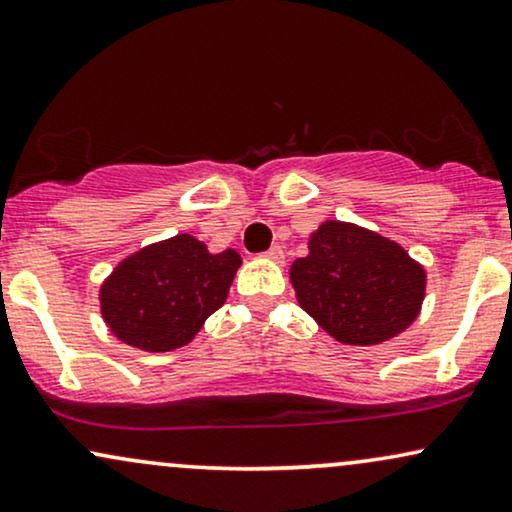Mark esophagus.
<instances>
[{"label":"esophagus","instance_id":"1","mask_svg":"<svg viewBox=\"0 0 512 512\" xmlns=\"http://www.w3.org/2000/svg\"><path fill=\"white\" fill-rule=\"evenodd\" d=\"M266 258H270V261H275V263H280L282 258H285V254H282V246L280 244H275V246H270V249L266 251V254H263Z\"/></svg>","mask_w":512,"mask_h":512}]
</instances>
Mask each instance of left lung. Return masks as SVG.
Segmentation results:
<instances>
[{"label":"left lung","mask_w":512,"mask_h":512,"mask_svg":"<svg viewBox=\"0 0 512 512\" xmlns=\"http://www.w3.org/2000/svg\"><path fill=\"white\" fill-rule=\"evenodd\" d=\"M296 299L337 342H387L418 318L425 270L399 244L351 223L327 220L292 270Z\"/></svg>","instance_id":"1"}]
</instances>
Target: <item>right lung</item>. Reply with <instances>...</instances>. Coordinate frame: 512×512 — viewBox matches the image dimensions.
<instances>
[{"instance_id":"obj_1","label":"right lung","mask_w":512,"mask_h":512,"mask_svg":"<svg viewBox=\"0 0 512 512\" xmlns=\"http://www.w3.org/2000/svg\"><path fill=\"white\" fill-rule=\"evenodd\" d=\"M239 266L237 251L208 254L192 235L151 244L125 258L104 282L102 315L111 332L135 349H180L225 304Z\"/></svg>"}]
</instances>
